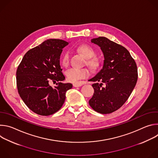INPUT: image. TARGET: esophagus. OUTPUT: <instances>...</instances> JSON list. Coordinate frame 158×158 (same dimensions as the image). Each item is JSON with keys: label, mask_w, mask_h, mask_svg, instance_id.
Masks as SVG:
<instances>
[{"label": "esophagus", "mask_w": 158, "mask_h": 158, "mask_svg": "<svg viewBox=\"0 0 158 158\" xmlns=\"http://www.w3.org/2000/svg\"><path fill=\"white\" fill-rule=\"evenodd\" d=\"M83 85V83L82 82H76V83H74L73 84V86L75 87H81Z\"/></svg>", "instance_id": "obj_1"}]
</instances>
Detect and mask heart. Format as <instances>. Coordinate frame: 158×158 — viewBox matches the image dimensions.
Listing matches in <instances>:
<instances>
[{
  "label": "heart",
  "mask_w": 158,
  "mask_h": 158,
  "mask_svg": "<svg viewBox=\"0 0 158 158\" xmlns=\"http://www.w3.org/2000/svg\"><path fill=\"white\" fill-rule=\"evenodd\" d=\"M77 50L87 59H88L87 63L90 67H96L98 65V60L94 58H92L94 56L95 52L91 47H90L87 44H82L77 48ZM69 57V52L65 51L63 53L60 59V62L62 65L65 66L68 64ZM65 75L67 80L71 82H76L81 79L88 77L89 75V72L85 68L72 67V68H70L65 71Z\"/></svg>",
  "instance_id": "b5f03b06"
}]
</instances>
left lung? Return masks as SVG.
<instances>
[{"instance_id":"left-lung-1","label":"left lung","mask_w":158,"mask_h":158,"mask_svg":"<svg viewBox=\"0 0 158 158\" xmlns=\"http://www.w3.org/2000/svg\"><path fill=\"white\" fill-rule=\"evenodd\" d=\"M104 55L102 68L89 79L96 82L94 93L89 103L101 114H109L120 108L127 100L136 84L138 69L129 51L105 37L91 39Z\"/></svg>"}]
</instances>
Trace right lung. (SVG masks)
<instances>
[{"label":"right lung","mask_w":158,"mask_h":158,"mask_svg":"<svg viewBox=\"0 0 158 158\" xmlns=\"http://www.w3.org/2000/svg\"><path fill=\"white\" fill-rule=\"evenodd\" d=\"M69 44L60 39H51L31 49L24 55L16 72L19 94L35 113L49 116L58 111L65 99L66 92L73 87L65 79L60 65L62 49ZM57 81L52 88L49 84Z\"/></svg>","instance_id":"1"}]
</instances>
